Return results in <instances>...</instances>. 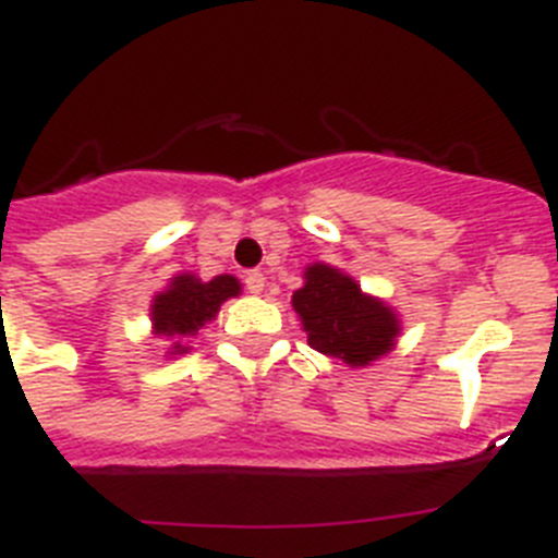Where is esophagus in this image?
Returning <instances> with one entry per match:
<instances>
[{
	"label": "esophagus",
	"instance_id": "34e87169",
	"mask_svg": "<svg viewBox=\"0 0 558 558\" xmlns=\"http://www.w3.org/2000/svg\"><path fill=\"white\" fill-rule=\"evenodd\" d=\"M245 290H248V293H263L265 274H259V270H251V274H245Z\"/></svg>",
	"mask_w": 558,
	"mask_h": 558
}]
</instances>
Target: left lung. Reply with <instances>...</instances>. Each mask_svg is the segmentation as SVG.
Instances as JSON below:
<instances>
[{
	"label": "left lung",
	"mask_w": 558,
	"mask_h": 558,
	"mask_svg": "<svg viewBox=\"0 0 558 558\" xmlns=\"http://www.w3.org/2000/svg\"><path fill=\"white\" fill-rule=\"evenodd\" d=\"M290 304L302 318L310 347L349 366H368L388 354L399 335L397 313L332 265H310Z\"/></svg>",
	"instance_id": "8db88e82"
}]
</instances>
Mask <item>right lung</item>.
<instances>
[{"instance_id": "right-lung-1", "label": "right lung", "mask_w": 558, "mask_h": 558, "mask_svg": "<svg viewBox=\"0 0 558 558\" xmlns=\"http://www.w3.org/2000/svg\"><path fill=\"white\" fill-rule=\"evenodd\" d=\"M240 290H243L240 282L229 274L215 276L211 282H201L195 274L172 276V282L167 284V290H161L150 304L153 335H161V338H186V335H195L204 324H209L218 315L220 304L229 302L231 295H240ZM184 352H190V347L175 340L167 354Z\"/></svg>"}]
</instances>
